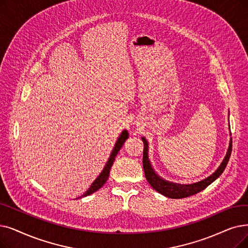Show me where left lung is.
<instances>
[{"label": "left lung", "instance_id": "left-lung-1", "mask_svg": "<svg viewBox=\"0 0 248 248\" xmlns=\"http://www.w3.org/2000/svg\"><path fill=\"white\" fill-rule=\"evenodd\" d=\"M142 141L144 143V152H143V167L145 171V176L148 180L149 184L151 185L155 190L160 192L161 195H163L170 199H182V198H187L192 195H196V193L202 191V189L209 186L214 180H216L225 170L226 166L229 161L231 151H232V139L230 140V144L228 148V152L226 154L223 162L219 166V168L214 172V173L209 176L208 178L203 179L200 182L193 185H176V184H171V182L165 181L164 179L160 178L153 170L152 166L150 164V161L148 158V143L145 140V138H142Z\"/></svg>", "mask_w": 248, "mask_h": 248}]
</instances>
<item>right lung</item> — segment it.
Segmentation results:
<instances>
[{
    "mask_svg": "<svg viewBox=\"0 0 248 248\" xmlns=\"http://www.w3.org/2000/svg\"><path fill=\"white\" fill-rule=\"evenodd\" d=\"M127 138H128L127 132H126V131H124V132L122 133V135L120 136V138H118V140L116 141V144H115V146H114V148H113V150H112V153H111V155H110L108 161H107V163H106L104 169L102 170V172L100 173V175L95 179V181L91 185V186L89 187V189H88L87 191H86L82 197L89 196V195H91V193H93V192H95V191H97L100 187H102V186L105 184L107 178H108V176H109L110 168H111V166H112V164H113V161H114V159H115V156L117 155L118 151L121 150V148L123 147L124 143L125 142V140H126ZM80 198H81V197H80Z\"/></svg>",
    "mask_w": 248,
    "mask_h": 248,
    "instance_id": "add662e5",
    "label": "right lung"
}]
</instances>
